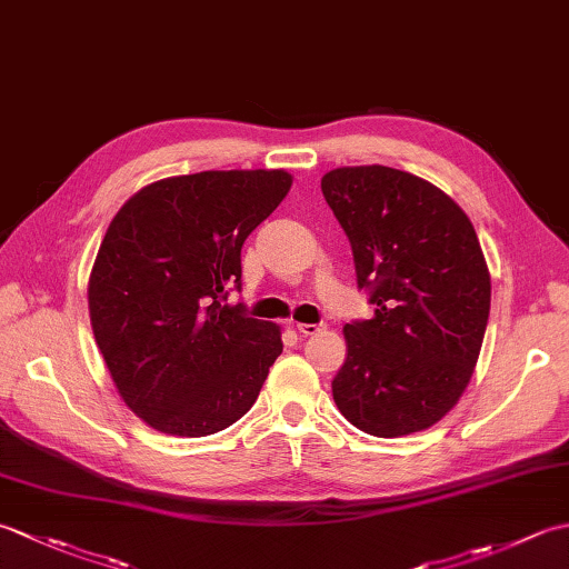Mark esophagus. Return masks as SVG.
<instances>
[{"mask_svg":"<svg viewBox=\"0 0 569 569\" xmlns=\"http://www.w3.org/2000/svg\"><path fill=\"white\" fill-rule=\"evenodd\" d=\"M296 330L300 335H318L320 330H325V325L322 322H298Z\"/></svg>","mask_w":569,"mask_h":569,"instance_id":"obj_1","label":"esophagus"}]
</instances>
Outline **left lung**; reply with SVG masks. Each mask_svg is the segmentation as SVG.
I'll list each match as a JSON object with an SVG mask.
<instances>
[{
  "label": "left lung",
  "instance_id": "left-lung-1",
  "mask_svg": "<svg viewBox=\"0 0 569 569\" xmlns=\"http://www.w3.org/2000/svg\"><path fill=\"white\" fill-rule=\"evenodd\" d=\"M320 186L373 306L371 320L345 325L335 403L377 438L426 430L465 393L485 342L491 276L475 227L440 188L398 168H335Z\"/></svg>",
  "mask_w": 569,
  "mask_h": 569
}]
</instances>
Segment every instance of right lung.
I'll return each mask as SVG.
<instances>
[{
  "mask_svg": "<svg viewBox=\"0 0 569 569\" xmlns=\"http://www.w3.org/2000/svg\"><path fill=\"white\" fill-rule=\"evenodd\" d=\"M286 171H202L131 196L94 259L90 322L119 396L147 426L204 438L257 401L281 328L227 306L241 247L291 190Z\"/></svg>",
  "mask_w": 569,
  "mask_h": 569,
  "instance_id": "right-lung-1",
  "label": "right lung"
}]
</instances>
